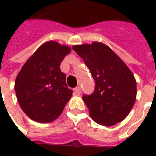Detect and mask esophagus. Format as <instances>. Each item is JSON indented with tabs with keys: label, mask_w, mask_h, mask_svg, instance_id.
<instances>
[{
	"label": "esophagus",
	"mask_w": 156,
	"mask_h": 156,
	"mask_svg": "<svg viewBox=\"0 0 156 156\" xmlns=\"http://www.w3.org/2000/svg\"><path fill=\"white\" fill-rule=\"evenodd\" d=\"M73 92H74V94L77 95H78L79 94L81 93V87H79V86H78L77 87L73 88Z\"/></svg>",
	"instance_id": "obj_1"
}]
</instances>
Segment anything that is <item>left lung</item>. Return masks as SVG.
I'll return each mask as SVG.
<instances>
[{"mask_svg": "<svg viewBox=\"0 0 156 156\" xmlns=\"http://www.w3.org/2000/svg\"><path fill=\"white\" fill-rule=\"evenodd\" d=\"M95 80L91 95H83L90 117L99 125L112 126L128 116L135 103L136 80L133 73L112 50L103 43L74 45Z\"/></svg>", "mask_w": 156, "mask_h": 156, "instance_id": "obj_1", "label": "left lung"}]
</instances>
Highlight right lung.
Masks as SVG:
<instances>
[{
  "mask_svg": "<svg viewBox=\"0 0 156 156\" xmlns=\"http://www.w3.org/2000/svg\"><path fill=\"white\" fill-rule=\"evenodd\" d=\"M70 48L56 41L42 44L18 73L14 89L18 104L31 120L48 123L56 120L72 96L60 69Z\"/></svg>",
  "mask_w": 156,
  "mask_h": 156,
  "instance_id": "obj_1",
  "label": "right lung"
}]
</instances>
